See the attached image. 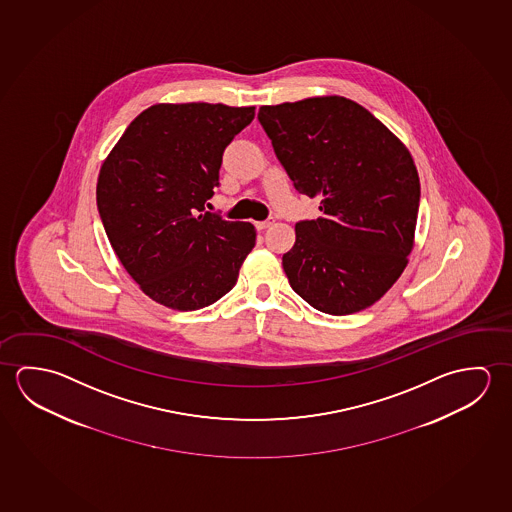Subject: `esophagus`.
Here are the masks:
<instances>
[{
	"mask_svg": "<svg viewBox=\"0 0 512 512\" xmlns=\"http://www.w3.org/2000/svg\"><path fill=\"white\" fill-rule=\"evenodd\" d=\"M273 223H275V219L273 218L264 219V221H255V228H257V230H266V228L271 227Z\"/></svg>",
	"mask_w": 512,
	"mask_h": 512,
	"instance_id": "obj_1",
	"label": "esophagus"
}]
</instances>
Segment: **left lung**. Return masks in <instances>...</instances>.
<instances>
[{
    "mask_svg": "<svg viewBox=\"0 0 512 512\" xmlns=\"http://www.w3.org/2000/svg\"><path fill=\"white\" fill-rule=\"evenodd\" d=\"M257 118L294 189L321 200V218L298 221L282 257L294 293L332 316L373 305L412 250L421 193L411 153L343 96L266 105Z\"/></svg>",
    "mask_w": 512,
    "mask_h": 512,
    "instance_id": "obj_1",
    "label": "left lung"
}]
</instances>
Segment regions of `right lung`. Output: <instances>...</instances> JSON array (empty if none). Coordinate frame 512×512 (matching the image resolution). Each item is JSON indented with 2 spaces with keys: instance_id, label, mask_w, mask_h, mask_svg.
<instances>
[{
  "instance_id": "right-lung-1",
  "label": "right lung",
  "mask_w": 512,
  "mask_h": 512,
  "mask_svg": "<svg viewBox=\"0 0 512 512\" xmlns=\"http://www.w3.org/2000/svg\"><path fill=\"white\" fill-rule=\"evenodd\" d=\"M255 107L160 103L141 112L101 166L96 203L128 275L151 300L198 310L234 287L252 223L205 210L223 153Z\"/></svg>"
}]
</instances>
